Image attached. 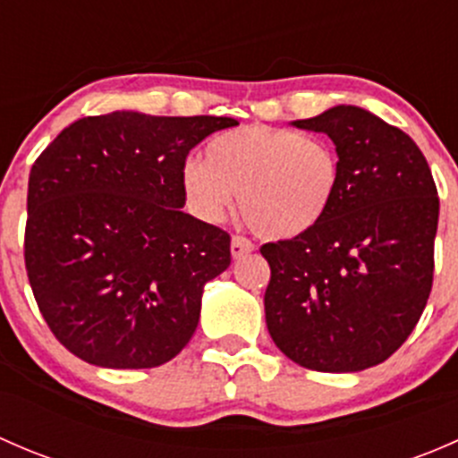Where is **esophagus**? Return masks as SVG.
<instances>
[{
	"mask_svg": "<svg viewBox=\"0 0 458 458\" xmlns=\"http://www.w3.org/2000/svg\"><path fill=\"white\" fill-rule=\"evenodd\" d=\"M252 250H255V243H252L250 239L239 237V234H234L233 242H230V252H233L234 259H242V257L250 255Z\"/></svg>",
	"mask_w": 458,
	"mask_h": 458,
	"instance_id": "34e87169",
	"label": "esophagus"
}]
</instances>
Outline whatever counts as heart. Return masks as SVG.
Segmentation results:
<instances>
[{"mask_svg": "<svg viewBox=\"0 0 458 458\" xmlns=\"http://www.w3.org/2000/svg\"><path fill=\"white\" fill-rule=\"evenodd\" d=\"M188 201L208 221L224 219L239 195L242 216L259 237H301L315 230L341 188V159L323 137L270 126L216 135L203 161L182 173Z\"/></svg>", "mask_w": 458, "mask_h": 458, "instance_id": "heart-1", "label": "heart"}]
</instances>
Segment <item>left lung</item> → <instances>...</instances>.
<instances>
[{
    "mask_svg": "<svg viewBox=\"0 0 458 458\" xmlns=\"http://www.w3.org/2000/svg\"><path fill=\"white\" fill-rule=\"evenodd\" d=\"M293 126L335 141L341 188L315 230L261 246L267 332L308 370H366L403 345L428 303L437 186L417 143L357 106Z\"/></svg>",
    "mask_w": 458,
    "mask_h": 458,
    "instance_id": "8db88e82",
    "label": "left lung"
}]
</instances>
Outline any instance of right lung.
Listing matches in <instances>:
<instances>
[{"instance_id": "add662e5", "label": "right lung", "mask_w": 458, "mask_h": 458, "mask_svg": "<svg viewBox=\"0 0 458 458\" xmlns=\"http://www.w3.org/2000/svg\"><path fill=\"white\" fill-rule=\"evenodd\" d=\"M230 117L117 110L64 128L29 179L26 272L41 317L86 363L157 368L195 335L230 234L183 212L186 157Z\"/></svg>"}]
</instances>
